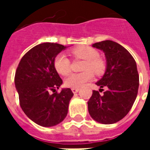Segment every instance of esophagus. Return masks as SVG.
<instances>
[{
  "instance_id": "esophagus-1",
  "label": "esophagus",
  "mask_w": 150,
  "mask_h": 150,
  "mask_svg": "<svg viewBox=\"0 0 150 150\" xmlns=\"http://www.w3.org/2000/svg\"><path fill=\"white\" fill-rule=\"evenodd\" d=\"M71 91H72V92H73V93H77V92L79 91V88H72Z\"/></svg>"
}]
</instances>
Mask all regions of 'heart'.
Returning <instances> with one entry per match:
<instances>
[{
	"mask_svg": "<svg viewBox=\"0 0 150 150\" xmlns=\"http://www.w3.org/2000/svg\"><path fill=\"white\" fill-rule=\"evenodd\" d=\"M72 55L76 59L84 60L83 71L79 74H71L66 79L65 85L69 88H80L87 82L93 79V73L100 75L105 69L104 60L99 57V52L94 48L88 46H80L71 50ZM54 66L57 72L62 75H68L71 71V62L65 54L60 53L56 56Z\"/></svg>",
	"mask_w": 150,
	"mask_h": 150,
	"instance_id": "1",
	"label": "heart"
}]
</instances>
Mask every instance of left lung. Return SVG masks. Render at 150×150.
<instances>
[{
    "instance_id": "obj_1",
    "label": "left lung",
    "mask_w": 150,
    "mask_h": 150,
    "mask_svg": "<svg viewBox=\"0 0 150 150\" xmlns=\"http://www.w3.org/2000/svg\"><path fill=\"white\" fill-rule=\"evenodd\" d=\"M92 47L102 50L106 59L103 77L96 83L108 90L100 96L93 91L88 102L91 118L101 124L118 122L129 113L135 101L139 87L137 63L127 50L111 40L94 43Z\"/></svg>"
}]
</instances>
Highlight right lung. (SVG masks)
Wrapping results in <instances>:
<instances>
[{
    "mask_svg": "<svg viewBox=\"0 0 150 150\" xmlns=\"http://www.w3.org/2000/svg\"><path fill=\"white\" fill-rule=\"evenodd\" d=\"M67 47L58 43L38 44L22 57L17 68L14 83L21 109L40 126L57 125L68 112L69 102L74 96L70 88L50 94L62 84L54 61Z\"/></svg>",
    "mask_w": 150,
    "mask_h": 150,
    "instance_id": "add662e5",
    "label": "right lung"
}]
</instances>
